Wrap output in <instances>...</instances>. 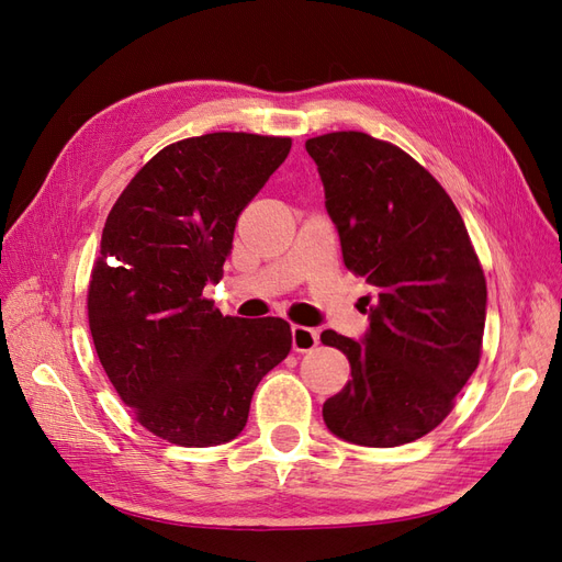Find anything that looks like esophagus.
Returning a JSON list of instances; mask_svg holds the SVG:
<instances>
[{"mask_svg": "<svg viewBox=\"0 0 562 562\" xmlns=\"http://www.w3.org/2000/svg\"><path fill=\"white\" fill-rule=\"evenodd\" d=\"M291 335H293V349L297 353H307L318 345V330H314V328L293 326Z\"/></svg>", "mask_w": 562, "mask_h": 562, "instance_id": "obj_1", "label": "esophagus"}]
</instances>
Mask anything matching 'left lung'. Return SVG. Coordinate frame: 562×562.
<instances>
[{
    "instance_id": "1",
    "label": "left lung",
    "mask_w": 562,
    "mask_h": 562,
    "mask_svg": "<svg viewBox=\"0 0 562 562\" xmlns=\"http://www.w3.org/2000/svg\"><path fill=\"white\" fill-rule=\"evenodd\" d=\"M345 267L375 285L363 342L323 330L351 380L323 403L326 427L356 446L396 448L443 422L479 368L487 285L464 220L407 151L361 131L307 140Z\"/></svg>"
}]
</instances>
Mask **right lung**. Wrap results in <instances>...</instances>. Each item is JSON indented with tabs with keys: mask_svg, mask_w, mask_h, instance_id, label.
<instances>
[{
	"mask_svg": "<svg viewBox=\"0 0 562 562\" xmlns=\"http://www.w3.org/2000/svg\"><path fill=\"white\" fill-rule=\"evenodd\" d=\"M293 140L206 133L157 151L119 194L89 281V328L112 386L143 427L182 448L236 438L255 386L293 345L267 316H223L203 285L223 279L234 227Z\"/></svg>",
	"mask_w": 562,
	"mask_h": 562,
	"instance_id": "obj_1",
	"label": "right lung"
}]
</instances>
